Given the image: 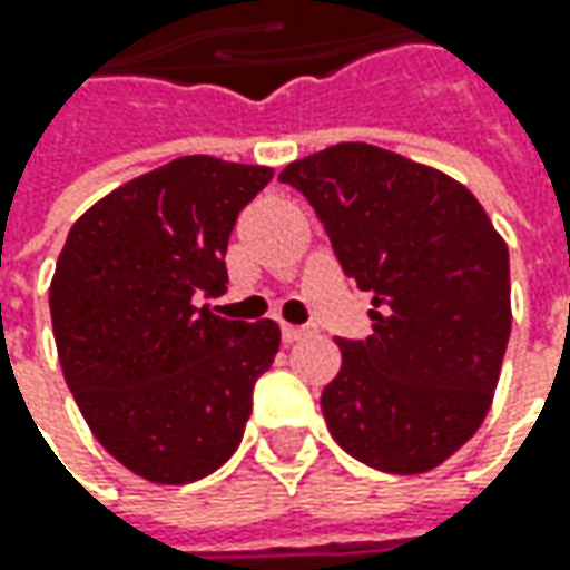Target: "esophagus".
<instances>
[{
    "instance_id": "34e87169",
    "label": "esophagus",
    "mask_w": 570,
    "mask_h": 570,
    "mask_svg": "<svg viewBox=\"0 0 570 570\" xmlns=\"http://www.w3.org/2000/svg\"><path fill=\"white\" fill-rule=\"evenodd\" d=\"M307 336V330L304 326H292V323H282V340L285 342H297Z\"/></svg>"
}]
</instances>
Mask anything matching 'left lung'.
Segmentation results:
<instances>
[{
    "mask_svg": "<svg viewBox=\"0 0 570 570\" xmlns=\"http://www.w3.org/2000/svg\"><path fill=\"white\" fill-rule=\"evenodd\" d=\"M307 196L342 273L371 292L374 333L336 340L320 409L345 453L415 475L441 466L489 415L511 336L508 244L460 180L367 142L278 174Z\"/></svg>",
    "mask_w": 570,
    "mask_h": 570,
    "instance_id": "1",
    "label": "left lung"
}]
</instances>
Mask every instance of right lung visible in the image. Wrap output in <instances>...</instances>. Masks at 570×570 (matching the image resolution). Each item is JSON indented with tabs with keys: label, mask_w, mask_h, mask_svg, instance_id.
I'll use <instances>...</instances> for the list:
<instances>
[{
	"label": "right lung",
	"mask_w": 570,
	"mask_h": 570,
	"mask_svg": "<svg viewBox=\"0 0 570 570\" xmlns=\"http://www.w3.org/2000/svg\"><path fill=\"white\" fill-rule=\"evenodd\" d=\"M273 167L187 155L107 193L56 259L50 317L62 377L114 460L158 485L215 472L244 438L253 383L282 333L215 317L237 212Z\"/></svg>",
	"instance_id": "obj_1"
}]
</instances>
